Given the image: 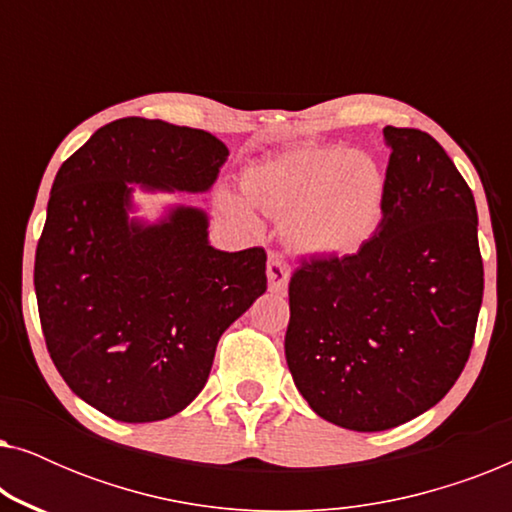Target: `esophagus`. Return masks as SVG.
<instances>
[{
  "mask_svg": "<svg viewBox=\"0 0 512 512\" xmlns=\"http://www.w3.org/2000/svg\"><path fill=\"white\" fill-rule=\"evenodd\" d=\"M289 277H291V265L284 261V256L270 254V258H268V284H270V291L282 293L286 289V284H289Z\"/></svg>",
  "mask_w": 512,
  "mask_h": 512,
  "instance_id": "obj_1",
  "label": "esophagus"
}]
</instances>
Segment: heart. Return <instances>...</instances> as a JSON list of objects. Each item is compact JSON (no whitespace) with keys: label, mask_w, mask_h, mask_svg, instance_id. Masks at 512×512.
<instances>
[{"label":"heart","mask_w":512,"mask_h":512,"mask_svg":"<svg viewBox=\"0 0 512 512\" xmlns=\"http://www.w3.org/2000/svg\"><path fill=\"white\" fill-rule=\"evenodd\" d=\"M242 193L252 207L286 221V237L298 251L342 258L356 254L375 235L387 179L368 153L305 144L249 165ZM219 205L230 219L256 228V216L235 193H221Z\"/></svg>","instance_id":"1"}]
</instances>
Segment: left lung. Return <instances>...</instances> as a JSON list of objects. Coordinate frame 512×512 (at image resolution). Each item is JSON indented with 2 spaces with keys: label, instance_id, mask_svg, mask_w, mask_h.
<instances>
[{
  "label": "left lung",
  "instance_id": "8db88e82",
  "mask_svg": "<svg viewBox=\"0 0 512 512\" xmlns=\"http://www.w3.org/2000/svg\"><path fill=\"white\" fill-rule=\"evenodd\" d=\"M391 156L375 235L352 256L303 258L284 352L310 408L384 431L433 408L471 356L485 270L468 184L429 132L384 128Z\"/></svg>",
  "mask_w": 512,
  "mask_h": 512
}]
</instances>
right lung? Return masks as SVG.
I'll return each mask as SVG.
<instances>
[{
	"mask_svg": "<svg viewBox=\"0 0 512 512\" xmlns=\"http://www.w3.org/2000/svg\"><path fill=\"white\" fill-rule=\"evenodd\" d=\"M228 149L205 130L118 118L55 174L34 258L46 349L76 396L118 422H158L200 394L223 331L268 289L263 247L219 251L207 216L128 221V184L202 193Z\"/></svg>",
	"mask_w": 512,
	"mask_h": 512,
	"instance_id": "right-lung-1",
	"label": "right lung"
}]
</instances>
